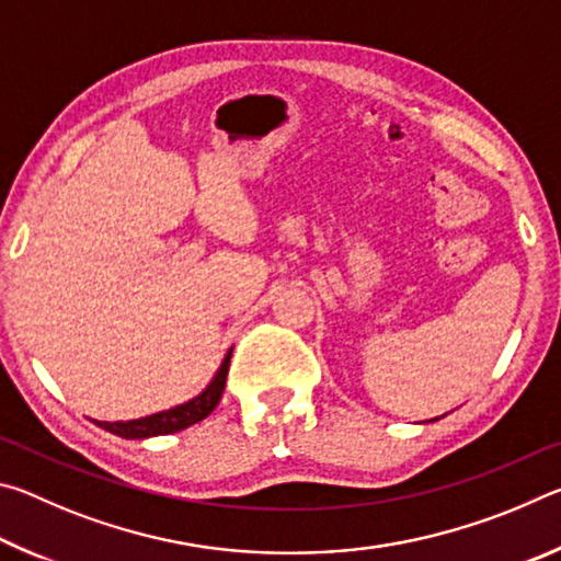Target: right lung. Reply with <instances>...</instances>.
Here are the masks:
<instances>
[{
  "mask_svg": "<svg viewBox=\"0 0 561 561\" xmlns=\"http://www.w3.org/2000/svg\"><path fill=\"white\" fill-rule=\"evenodd\" d=\"M230 356H232V348L227 351L220 371L215 374L210 386H207L201 396H195L193 401L170 408V411H163V413L138 417V421H126V423L123 421H118V423L93 421V423H96L99 428L118 435V438H128V440H144V438H153V435H170V433L185 431V428H190V425L201 423L203 417L210 415L215 411V405L220 403L222 391H225V381H227V371H230Z\"/></svg>",
  "mask_w": 561,
  "mask_h": 561,
  "instance_id": "obj_1",
  "label": "right lung"
}]
</instances>
